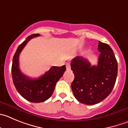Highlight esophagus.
<instances>
[{"mask_svg":"<svg viewBox=\"0 0 128 128\" xmlns=\"http://www.w3.org/2000/svg\"><path fill=\"white\" fill-rule=\"evenodd\" d=\"M66 70H70V65L69 63H67L66 64Z\"/></svg>","mask_w":128,"mask_h":128,"instance_id":"obj_1","label":"esophagus"}]
</instances>
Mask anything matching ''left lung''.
Instances as JSON below:
<instances>
[{
	"mask_svg": "<svg viewBox=\"0 0 128 128\" xmlns=\"http://www.w3.org/2000/svg\"><path fill=\"white\" fill-rule=\"evenodd\" d=\"M100 52L97 66H91L87 59L76 56L72 60L74 74L72 90L78 101L94 105L105 99L112 90L118 75V62L108 44L98 41Z\"/></svg>",
	"mask_w": 128,
	"mask_h": 128,
	"instance_id": "obj_1",
	"label": "left lung"
}]
</instances>
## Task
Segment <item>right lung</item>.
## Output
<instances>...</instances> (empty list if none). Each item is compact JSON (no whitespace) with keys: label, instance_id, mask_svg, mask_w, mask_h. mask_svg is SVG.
<instances>
[{"label":"right lung","instance_id":"right-lung-1","mask_svg":"<svg viewBox=\"0 0 128 128\" xmlns=\"http://www.w3.org/2000/svg\"><path fill=\"white\" fill-rule=\"evenodd\" d=\"M39 36V34H31L18 46L13 57L11 69L13 83L18 92L27 100L34 103L45 101L52 96L56 84L66 70L65 65L52 66L43 75L36 79L31 78L20 72L19 63L20 52L30 40Z\"/></svg>","mask_w":128,"mask_h":128}]
</instances>
